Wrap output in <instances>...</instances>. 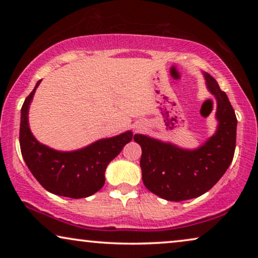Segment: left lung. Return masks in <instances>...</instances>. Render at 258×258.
<instances>
[{
    "mask_svg": "<svg viewBox=\"0 0 258 258\" xmlns=\"http://www.w3.org/2000/svg\"><path fill=\"white\" fill-rule=\"evenodd\" d=\"M204 77L208 89L217 100L220 124L202 147L184 150L144 135L134 136L142 148L140 165L144 185L155 195L172 202L203 195L220 181L234 158L237 128L235 110L216 80L207 73Z\"/></svg>",
    "mask_w": 258,
    "mask_h": 258,
    "instance_id": "obj_1",
    "label": "left lung"
}]
</instances>
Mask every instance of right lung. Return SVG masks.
Returning <instances> with one entry per match:
<instances>
[{
    "label": "right lung",
    "instance_id": "right-lung-1",
    "mask_svg": "<svg viewBox=\"0 0 258 258\" xmlns=\"http://www.w3.org/2000/svg\"><path fill=\"white\" fill-rule=\"evenodd\" d=\"M28 95L21 109L20 147L31 174L45 190L55 195L83 199L97 192L104 185V171L110 161L133 139L126 132L110 139L100 140L83 149L62 153L35 140L28 125V109L35 90Z\"/></svg>",
    "mask_w": 258,
    "mask_h": 258
}]
</instances>
